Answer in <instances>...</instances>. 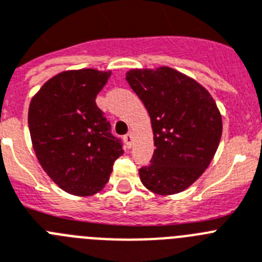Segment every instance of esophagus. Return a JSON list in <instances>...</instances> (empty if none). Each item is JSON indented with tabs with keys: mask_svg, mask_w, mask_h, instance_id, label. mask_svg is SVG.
Segmentation results:
<instances>
[{
	"mask_svg": "<svg viewBox=\"0 0 262 262\" xmlns=\"http://www.w3.org/2000/svg\"><path fill=\"white\" fill-rule=\"evenodd\" d=\"M124 142L128 147H132V144H133V134L128 133L124 136Z\"/></svg>",
	"mask_w": 262,
	"mask_h": 262,
	"instance_id": "esophagus-1",
	"label": "esophagus"
}]
</instances>
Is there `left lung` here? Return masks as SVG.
<instances>
[{
  "mask_svg": "<svg viewBox=\"0 0 262 262\" xmlns=\"http://www.w3.org/2000/svg\"><path fill=\"white\" fill-rule=\"evenodd\" d=\"M126 81L144 103L154 134L150 165L140 169L147 190L178 194L203 174L222 137V116L208 91L170 67L130 70Z\"/></svg>",
  "mask_w": 262,
  "mask_h": 262,
  "instance_id": "obj_1",
  "label": "left lung"
}]
</instances>
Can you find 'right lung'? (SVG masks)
<instances>
[{
    "mask_svg": "<svg viewBox=\"0 0 262 262\" xmlns=\"http://www.w3.org/2000/svg\"><path fill=\"white\" fill-rule=\"evenodd\" d=\"M111 72L92 68L58 74L43 84L29 108L34 151L43 170L62 190L88 196L103 190L121 140L96 105Z\"/></svg>",
    "mask_w": 262,
    "mask_h": 262,
    "instance_id": "add662e5",
    "label": "right lung"
}]
</instances>
